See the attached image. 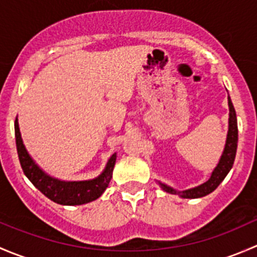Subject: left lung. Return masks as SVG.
Masks as SVG:
<instances>
[{
	"mask_svg": "<svg viewBox=\"0 0 257 257\" xmlns=\"http://www.w3.org/2000/svg\"><path fill=\"white\" fill-rule=\"evenodd\" d=\"M227 102H229V131H227L226 143H225L224 152H222L221 158H220L219 163H217L216 168L212 170L211 177L209 178L208 181H205L201 185L196 186V188L188 189L184 191H177L170 186L165 185V184L159 183L160 186L164 191L170 194H177L184 199H196L205 196L208 194L212 193L217 186L220 185L230 169L234 164L235 155H236V148H237V120H236V113H235V108L232 105L231 99L227 97Z\"/></svg>",
	"mask_w": 257,
	"mask_h": 257,
	"instance_id": "left-lung-1",
	"label": "left lung"
}]
</instances>
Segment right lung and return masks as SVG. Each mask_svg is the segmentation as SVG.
Masks as SVG:
<instances>
[{
	"instance_id": "obj_1",
	"label": "right lung",
	"mask_w": 257,
	"mask_h": 257,
	"mask_svg": "<svg viewBox=\"0 0 257 257\" xmlns=\"http://www.w3.org/2000/svg\"><path fill=\"white\" fill-rule=\"evenodd\" d=\"M15 136H16L18 159L23 173L43 195L54 203L61 205H82L98 199L107 189L112 179L114 164H115V153L109 158L107 167L98 178L84 181H63L49 177L33 162L23 145L17 119L15 121Z\"/></svg>"
}]
</instances>
